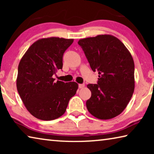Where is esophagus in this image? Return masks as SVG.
Here are the masks:
<instances>
[{"label":"esophagus","instance_id":"1","mask_svg":"<svg viewBox=\"0 0 154 154\" xmlns=\"http://www.w3.org/2000/svg\"><path fill=\"white\" fill-rule=\"evenodd\" d=\"M84 86H85L84 83H82V84H79V88H83Z\"/></svg>","mask_w":154,"mask_h":154}]
</instances>
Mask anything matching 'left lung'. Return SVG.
Returning a JSON list of instances; mask_svg holds the SVG:
<instances>
[{
  "mask_svg": "<svg viewBox=\"0 0 154 154\" xmlns=\"http://www.w3.org/2000/svg\"><path fill=\"white\" fill-rule=\"evenodd\" d=\"M78 44L94 72L97 84L87 86L92 96L86 101L88 111L96 118L109 119L123 111L134 89V64L131 54L118 38L109 35L83 38Z\"/></svg>",
  "mask_w": 154,
  "mask_h": 154,
  "instance_id": "8db88e82",
  "label": "left lung"
}]
</instances>
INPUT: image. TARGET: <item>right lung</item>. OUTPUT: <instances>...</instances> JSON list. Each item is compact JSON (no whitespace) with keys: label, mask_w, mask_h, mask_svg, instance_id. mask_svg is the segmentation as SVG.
<instances>
[{"label":"right lung","mask_w":154,"mask_h":154,"mask_svg":"<svg viewBox=\"0 0 154 154\" xmlns=\"http://www.w3.org/2000/svg\"><path fill=\"white\" fill-rule=\"evenodd\" d=\"M73 39L41 38L31 45L21 59L17 89L27 110L35 118L53 120L63 115L76 94L75 82H54L53 75L62 69V58Z\"/></svg>","instance_id":"right-lung-1"}]
</instances>
